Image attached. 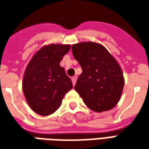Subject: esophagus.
<instances>
[{
  "instance_id": "esophagus-1",
  "label": "esophagus",
  "mask_w": 149,
  "mask_h": 149,
  "mask_svg": "<svg viewBox=\"0 0 149 149\" xmlns=\"http://www.w3.org/2000/svg\"><path fill=\"white\" fill-rule=\"evenodd\" d=\"M71 80H72V83H73V85H74L75 84V83H76V80H77V77H72L71 79Z\"/></svg>"
}]
</instances>
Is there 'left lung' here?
Listing matches in <instances>:
<instances>
[{
    "label": "left lung",
    "instance_id": "left-lung-1",
    "mask_svg": "<svg viewBox=\"0 0 149 149\" xmlns=\"http://www.w3.org/2000/svg\"><path fill=\"white\" fill-rule=\"evenodd\" d=\"M72 53L82 69L74 89L84 104L98 113L113 109L120 100L124 85L117 60L105 47L95 42L73 45Z\"/></svg>",
    "mask_w": 149,
    "mask_h": 149
}]
</instances>
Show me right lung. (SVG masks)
I'll use <instances>...</instances> for the list:
<instances>
[{
    "label": "right lung",
    "instance_id": "obj_1",
    "mask_svg": "<svg viewBox=\"0 0 149 149\" xmlns=\"http://www.w3.org/2000/svg\"><path fill=\"white\" fill-rule=\"evenodd\" d=\"M70 45H45L32 57L24 74L22 89L31 109L47 116L56 111L67 92L73 88L71 79L60 65Z\"/></svg>",
    "mask_w": 149,
    "mask_h": 149
}]
</instances>
